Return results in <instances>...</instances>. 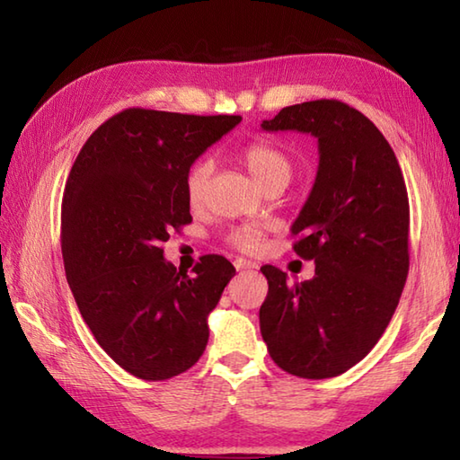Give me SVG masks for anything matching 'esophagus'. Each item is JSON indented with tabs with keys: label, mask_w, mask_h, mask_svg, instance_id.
<instances>
[{
	"label": "esophagus",
	"mask_w": 460,
	"mask_h": 460,
	"mask_svg": "<svg viewBox=\"0 0 460 460\" xmlns=\"http://www.w3.org/2000/svg\"><path fill=\"white\" fill-rule=\"evenodd\" d=\"M235 268H237V270H255V268H258V263L249 261V260H243V258H237V260H235Z\"/></svg>",
	"instance_id": "obj_1"
}]
</instances>
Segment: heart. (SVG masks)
Wrapping results in <instances>:
<instances>
[{"instance_id": "obj_1", "label": "heart", "mask_w": 460, "mask_h": 460, "mask_svg": "<svg viewBox=\"0 0 460 460\" xmlns=\"http://www.w3.org/2000/svg\"><path fill=\"white\" fill-rule=\"evenodd\" d=\"M241 160L245 162V166L249 168V172L255 176V181L260 184L271 181L276 176H288L292 174V162L288 155L279 150L278 146L270 144V142H253L243 147L241 152ZM213 174V162L208 158H202L199 162H194L190 166L189 174H186V197H189V202L192 207L202 205L207 194V186L208 181H211ZM231 243L243 249V252H260L261 249V241H263V231L258 227H243L237 229L235 233H231Z\"/></svg>"}]
</instances>
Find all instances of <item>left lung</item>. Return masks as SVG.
Listing matches in <instances>:
<instances>
[{
  "label": "left lung",
  "instance_id": "obj_1",
  "mask_svg": "<svg viewBox=\"0 0 460 460\" xmlns=\"http://www.w3.org/2000/svg\"><path fill=\"white\" fill-rule=\"evenodd\" d=\"M263 131L318 139V170L292 235L314 278L288 282L263 266L260 331L278 367L306 379L337 377L367 355L408 278L410 205L398 158L361 111L334 99L284 107Z\"/></svg>",
  "mask_w": 460,
  "mask_h": 460
}]
</instances>
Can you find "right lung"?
Segmentation results:
<instances>
[{
    "label": "right lung",
    "mask_w": 460,
    "mask_h": 460,
    "mask_svg": "<svg viewBox=\"0 0 460 460\" xmlns=\"http://www.w3.org/2000/svg\"><path fill=\"white\" fill-rule=\"evenodd\" d=\"M239 115L126 109L84 142L62 199L68 286L101 349L131 376L164 381L190 369L208 341L207 318L235 268L202 255L176 271L162 243L190 223L186 174Z\"/></svg>",
    "instance_id": "right-lung-1"
}]
</instances>
